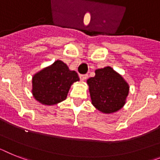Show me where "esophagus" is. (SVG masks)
Segmentation results:
<instances>
[{"label": "esophagus", "mask_w": 160, "mask_h": 160, "mask_svg": "<svg viewBox=\"0 0 160 160\" xmlns=\"http://www.w3.org/2000/svg\"><path fill=\"white\" fill-rule=\"evenodd\" d=\"M87 77H88V75H86V74H85V75H80V79L82 80V81L84 80H86Z\"/></svg>", "instance_id": "esophagus-1"}]
</instances>
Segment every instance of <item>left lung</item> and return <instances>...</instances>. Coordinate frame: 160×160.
Returning <instances> with one entry per match:
<instances>
[{"instance_id": "obj_1", "label": "left lung", "mask_w": 160, "mask_h": 160, "mask_svg": "<svg viewBox=\"0 0 160 160\" xmlns=\"http://www.w3.org/2000/svg\"><path fill=\"white\" fill-rule=\"evenodd\" d=\"M92 104L101 112L113 113L125 104L129 86L111 67L95 71L94 77L87 80Z\"/></svg>"}]
</instances>
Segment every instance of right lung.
Instances as JSON below:
<instances>
[{
	"instance_id": "obj_1",
	"label": "right lung",
	"mask_w": 160,
	"mask_h": 160,
	"mask_svg": "<svg viewBox=\"0 0 160 160\" xmlns=\"http://www.w3.org/2000/svg\"><path fill=\"white\" fill-rule=\"evenodd\" d=\"M78 74L67 64L57 60L32 78V94L44 105H55L65 100L70 87L79 81Z\"/></svg>"
}]
</instances>
